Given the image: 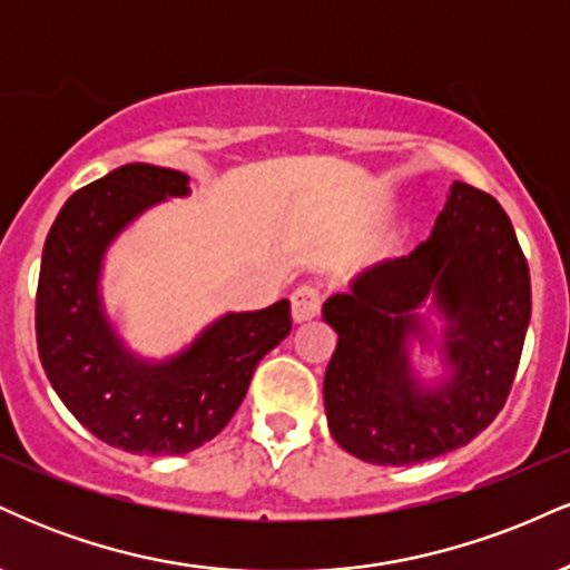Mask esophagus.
Here are the masks:
<instances>
[{
  "mask_svg": "<svg viewBox=\"0 0 570 570\" xmlns=\"http://www.w3.org/2000/svg\"><path fill=\"white\" fill-rule=\"evenodd\" d=\"M324 303V294L316 284H303L292 292V318L294 322H311L318 316Z\"/></svg>",
  "mask_w": 570,
  "mask_h": 570,
  "instance_id": "34e87169",
  "label": "esophagus"
}]
</instances>
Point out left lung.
I'll return each instance as SVG.
<instances>
[{
  "instance_id": "8db88e82",
  "label": "left lung",
  "mask_w": 570,
  "mask_h": 570,
  "mask_svg": "<svg viewBox=\"0 0 570 570\" xmlns=\"http://www.w3.org/2000/svg\"><path fill=\"white\" fill-rule=\"evenodd\" d=\"M429 293L451 322L454 367L434 392L411 381L406 362ZM324 322L337 332L324 407L340 448L377 466H410L472 442L507 404L531 322L528 259L501 203L453 181L431 238L326 299Z\"/></svg>"
}]
</instances>
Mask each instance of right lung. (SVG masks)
Instances as JSON below:
<instances>
[{"label": "right lung", "instance_id": "obj_1", "mask_svg": "<svg viewBox=\"0 0 570 570\" xmlns=\"http://www.w3.org/2000/svg\"><path fill=\"white\" fill-rule=\"evenodd\" d=\"M189 176L128 163L63 203L37 284V348L48 381L98 440L141 455H181L230 423L259 358L292 332L289 303L227 313L179 356L144 364L122 348L98 299L104 248Z\"/></svg>", "mask_w": 570, "mask_h": 570}]
</instances>
